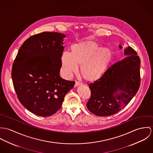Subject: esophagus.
Instances as JSON below:
<instances>
[{
  "mask_svg": "<svg viewBox=\"0 0 153 153\" xmlns=\"http://www.w3.org/2000/svg\"><path fill=\"white\" fill-rule=\"evenodd\" d=\"M81 85V83H80L79 82H76V83H75V87H76V86H78V85Z\"/></svg>",
  "mask_w": 153,
  "mask_h": 153,
  "instance_id": "1",
  "label": "esophagus"
}]
</instances>
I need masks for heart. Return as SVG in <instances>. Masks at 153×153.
<instances>
[{"label":"heart","instance_id":"heart-1","mask_svg":"<svg viewBox=\"0 0 153 153\" xmlns=\"http://www.w3.org/2000/svg\"><path fill=\"white\" fill-rule=\"evenodd\" d=\"M112 59V53L108 48H100L91 41H84L73 44L71 53L63 52L62 65L67 74L76 72L80 66L82 76L88 81H95L100 78L106 71Z\"/></svg>","mask_w":153,"mask_h":153}]
</instances>
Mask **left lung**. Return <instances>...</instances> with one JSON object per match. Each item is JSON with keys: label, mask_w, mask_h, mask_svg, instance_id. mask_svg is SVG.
Wrapping results in <instances>:
<instances>
[{"label": "left lung", "mask_w": 153, "mask_h": 153, "mask_svg": "<svg viewBox=\"0 0 153 153\" xmlns=\"http://www.w3.org/2000/svg\"><path fill=\"white\" fill-rule=\"evenodd\" d=\"M120 49H122L119 45ZM126 57L108 68L102 77L88 84L91 97L87 107L97 116L113 115L125 107L140 85V57L131 47L124 49Z\"/></svg>", "instance_id": "obj_1"}]
</instances>
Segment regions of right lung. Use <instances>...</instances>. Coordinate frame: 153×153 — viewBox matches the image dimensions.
I'll return each instance as SVG.
<instances>
[{
    "label": "right lung",
    "mask_w": 153,
    "mask_h": 153,
    "mask_svg": "<svg viewBox=\"0 0 153 153\" xmlns=\"http://www.w3.org/2000/svg\"><path fill=\"white\" fill-rule=\"evenodd\" d=\"M65 37L49 32L33 35L25 41L14 60L12 79L17 98L36 115L56 113L75 84L59 75Z\"/></svg>",
    "instance_id": "add662e5"
}]
</instances>
